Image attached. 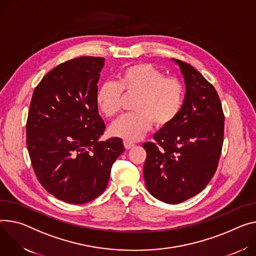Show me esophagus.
Masks as SVG:
<instances>
[{
  "label": "esophagus",
  "instance_id": "obj_1",
  "mask_svg": "<svg viewBox=\"0 0 256 256\" xmlns=\"http://www.w3.org/2000/svg\"><path fill=\"white\" fill-rule=\"evenodd\" d=\"M124 148L126 150H128V149H130V148H132L134 146V144L130 142V141H124Z\"/></svg>",
  "mask_w": 256,
  "mask_h": 256
}]
</instances>
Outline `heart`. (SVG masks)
<instances>
[{"mask_svg": "<svg viewBox=\"0 0 256 256\" xmlns=\"http://www.w3.org/2000/svg\"><path fill=\"white\" fill-rule=\"evenodd\" d=\"M122 92L136 95L132 110L116 120L109 128L113 136L138 141L150 130L164 126L178 114L184 101V86L174 78H166L160 69L148 63L128 66L116 76L115 82H103L96 92V104L106 118L120 110Z\"/></svg>", "mask_w": 256, "mask_h": 256, "instance_id": "obj_1", "label": "heart"}]
</instances>
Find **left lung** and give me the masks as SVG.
I'll return each mask as SVG.
<instances>
[{
  "instance_id": "obj_1",
  "label": "left lung",
  "mask_w": 256,
  "mask_h": 256,
  "mask_svg": "<svg viewBox=\"0 0 256 256\" xmlns=\"http://www.w3.org/2000/svg\"><path fill=\"white\" fill-rule=\"evenodd\" d=\"M182 74L186 94L176 118L143 144L144 180L150 194L178 204L200 193L218 164L224 116L214 86L190 64L172 59Z\"/></svg>"
}]
</instances>
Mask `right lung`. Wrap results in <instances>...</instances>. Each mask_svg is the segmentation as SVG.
Returning <instances> with one entry per match:
<instances>
[{
  "instance_id": "add662e5",
  "label": "right lung",
  "mask_w": 256,
  "mask_h": 256,
  "mask_svg": "<svg viewBox=\"0 0 256 256\" xmlns=\"http://www.w3.org/2000/svg\"><path fill=\"white\" fill-rule=\"evenodd\" d=\"M105 59L84 56L59 64L34 88L26 145L34 174L57 199L84 204L101 195L124 151L120 138L99 141L105 124L96 92Z\"/></svg>"
}]
</instances>
